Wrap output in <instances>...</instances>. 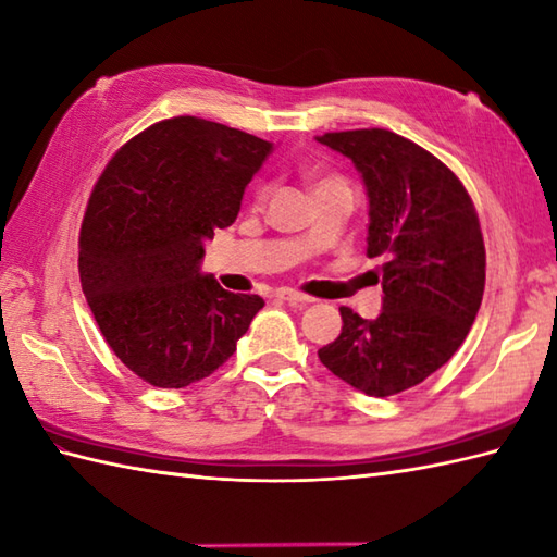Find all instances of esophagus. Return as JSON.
<instances>
[{"label":"esophagus","instance_id":"34e87169","mask_svg":"<svg viewBox=\"0 0 557 557\" xmlns=\"http://www.w3.org/2000/svg\"><path fill=\"white\" fill-rule=\"evenodd\" d=\"M277 296H280L282 301H287V304H292V306H308V304H313V299H310V296H306V294H301V292H296V289H280Z\"/></svg>","mask_w":557,"mask_h":557}]
</instances>
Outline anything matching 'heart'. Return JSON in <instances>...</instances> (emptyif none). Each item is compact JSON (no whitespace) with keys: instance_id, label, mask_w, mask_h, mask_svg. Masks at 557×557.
I'll return each mask as SVG.
<instances>
[{"instance_id":"b5f03b06","label":"heart","mask_w":557,"mask_h":557,"mask_svg":"<svg viewBox=\"0 0 557 557\" xmlns=\"http://www.w3.org/2000/svg\"><path fill=\"white\" fill-rule=\"evenodd\" d=\"M308 183H310V189L315 191H322V189H348L346 180L339 177V175H330V173H320V171H308ZM263 199V191L258 194V201Z\"/></svg>"}]
</instances>
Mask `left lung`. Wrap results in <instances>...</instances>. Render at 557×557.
<instances>
[{"label": "left lung", "instance_id": "8db88e82", "mask_svg": "<svg viewBox=\"0 0 557 557\" xmlns=\"http://www.w3.org/2000/svg\"><path fill=\"white\" fill-rule=\"evenodd\" d=\"M320 145L358 168L370 199L368 256L382 258V313L342 306V334L320 363L368 396H394L448 363L482 306L480 218L456 173L382 127L325 133Z\"/></svg>", "mask_w": 557, "mask_h": 557}]
</instances>
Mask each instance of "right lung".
Wrapping results in <instances>:
<instances>
[{
	"label": "right lung",
	"mask_w": 557,
	"mask_h": 557,
	"mask_svg": "<svg viewBox=\"0 0 557 557\" xmlns=\"http://www.w3.org/2000/svg\"><path fill=\"white\" fill-rule=\"evenodd\" d=\"M270 141L213 121L153 123L103 168L81 227L83 294L111 351L161 389H183L237 351L256 294L201 275L203 242L235 223Z\"/></svg>",
	"instance_id": "add662e5"
}]
</instances>
